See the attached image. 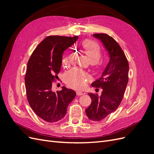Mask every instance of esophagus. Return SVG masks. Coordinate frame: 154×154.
Listing matches in <instances>:
<instances>
[{"label":"esophagus","instance_id":"esophagus-1","mask_svg":"<svg viewBox=\"0 0 154 154\" xmlns=\"http://www.w3.org/2000/svg\"><path fill=\"white\" fill-rule=\"evenodd\" d=\"M76 94H77L78 96H81V95H83V93L82 92H81V91H77V92H76Z\"/></svg>","mask_w":154,"mask_h":154}]
</instances>
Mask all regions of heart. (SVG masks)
<instances>
[{
    "label": "heart",
    "instance_id": "1",
    "mask_svg": "<svg viewBox=\"0 0 154 154\" xmlns=\"http://www.w3.org/2000/svg\"><path fill=\"white\" fill-rule=\"evenodd\" d=\"M82 47L87 54L92 63H96L101 57V49L94 42L86 40L82 43ZM75 54L71 53L62 60V66L66 67L74 61ZM91 79V76L86 72L77 68L72 69L64 74V80L68 85L75 88H82L85 86L86 82Z\"/></svg>",
    "mask_w": 154,
    "mask_h": 154
}]
</instances>
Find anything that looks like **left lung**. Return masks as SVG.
<instances>
[{"label": "left lung", "instance_id": "left-lung-1", "mask_svg": "<svg viewBox=\"0 0 154 154\" xmlns=\"http://www.w3.org/2000/svg\"><path fill=\"white\" fill-rule=\"evenodd\" d=\"M101 41L109 56V62L98 80L92 87L101 88L100 96L88 93L92 100L85 112L90 120L98 122L113 112L122 102L128 81V63L119 45L106 34H94Z\"/></svg>", "mask_w": 154, "mask_h": 154}]
</instances>
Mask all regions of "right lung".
<instances>
[{"label": "right lung", "instance_id": "right-lung-1", "mask_svg": "<svg viewBox=\"0 0 154 154\" xmlns=\"http://www.w3.org/2000/svg\"><path fill=\"white\" fill-rule=\"evenodd\" d=\"M74 37L49 36L40 42L27 63L25 77L27 99L39 118L47 122H57L64 118L76 92L63 87L52 91V83L61 69L63 52L76 42Z\"/></svg>", "mask_w": 154, "mask_h": 154}]
</instances>
